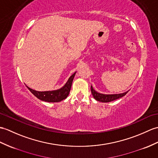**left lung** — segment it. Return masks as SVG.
Wrapping results in <instances>:
<instances>
[{
	"label": "left lung",
	"instance_id": "8db88e82",
	"mask_svg": "<svg viewBox=\"0 0 158 158\" xmlns=\"http://www.w3.org/2000/svg\"><path fill=\"white\" fill-rule=\"evenodd\" d=\"M91 94H92V96L95 100L101 102H104V103H106V102H110L114 101L115 100H117V99H119L120 98H122L123 96H125V95L128 93L127 91L126 92H124L122 94H102L100 92H98L97 91L95 90L92 85H91Z\"/></svg>",
	"mask_w": 158,
	"mask_h": 158
}]
</instances>
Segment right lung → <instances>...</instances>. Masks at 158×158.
Instances as JSON below:
<instances>
[{"mask_svg":"<svg viewBox=\"0 0 158 158\" xmlns=\"http://www.w3.org/2000/svg\"><path fill=\"white\" fill-rule=\"evenodd\" d=\"M77 72H75L69 78L67 81L64 85L60 87V89L52 91H38L31 89L26 85L28 89L34 95V96L38 98L39 100L44 101L46 102H59L64 100L69 96L70 92L72 83L74 77Z\"/></svg>","mask_w":158,"mask_h":158,"instance_id":"right-lung-1","label":"right lung"}]
</instances>
